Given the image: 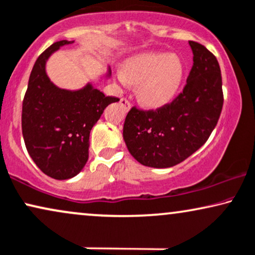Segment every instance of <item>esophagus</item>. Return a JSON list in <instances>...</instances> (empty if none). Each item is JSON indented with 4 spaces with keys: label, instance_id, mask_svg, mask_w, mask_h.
Listing matches in <instances>:
<instances>
[{
    "label": "esophagus",
    "instance_id": "34e87169",
    "mask_svg": "<svg viewBox=\"0 0 255 255\" xmlns=\"http://www.w3.org/2000/svg\"><path fill=\"white\" fill-rule=\"evenodd\" d=\"M120 104H121L122 106H125V108L127 109V111H129L130 107H131V105H130L129 100L126 99V98H122V99L120 100Z\"/></svg>",
    "mask_w": 255,
    "mask_h": 255
}]
</instances>
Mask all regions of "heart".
<instances>
[{
  "label": "heart",
  "mask_w": 255,
  "mask_h": 255,
  "mask_svg": "<svg viewBox=\"0 0 255 255\" xmlns=\"http://www.w3.org/2000/svg\"><path fill=\"white\" fill-rule=\"evenodd\" d=\"M183 75L181 60L167 53H148L129 59L124 73L118 74L122 83H137L138 98L148 106H162L178 92Z\"/></svg>",
  "instance_id": "b5f03b06"
}]
</instances>
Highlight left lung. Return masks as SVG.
Returning <instances> with one entry per match:
<instances>
[{
	"label": "left lung",
	"mask_w": 255,
	"mask_h": 255,
	"mask_svg": "<svg viewBox=\"0 0 255 255\" xmlns=\"http://www.w3.org/2000/svg\"><path fill=\"white\" fill-rule=\"evenodd\" d=\"M189 46L193 67L182 92L170 104L149 111L133 107L126 117L125 142L143 166L182 162L208 140L220 118L224 94L217 57L198 42Z\"/></svg>",
	"instance_id": "left-lung-1"
}]
</instances>
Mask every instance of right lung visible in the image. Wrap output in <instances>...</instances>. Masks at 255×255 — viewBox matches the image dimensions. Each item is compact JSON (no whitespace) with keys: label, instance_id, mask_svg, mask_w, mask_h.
Returning <instances> with one entry per match:
<instances>
[{"label":"right lung","instance_id":"1","mask_svg":"<svg viewBox=\"0 0 255 255\" xmlns=\"http://www.w3.org/2000/svg\"><path fill=\"white\" fill-rule=\"evenodd\" d=\"M73 42H55L37 57L22 104V134L29 155L42 172L56 180L81 172L88 160L93 126L108 105L120 100L106 96L90 83L72 92L50 81L46 74L48 57Z\"/></svg>","mask_w":255,"mask_h":255}]
</instances>
